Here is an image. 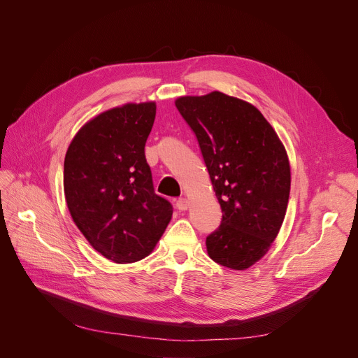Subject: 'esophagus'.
I'll use <instances>...</instances> for the list:
<instances>
[{
  "instance_id": "34e87169",
  "label": "esophagus",
  "mask_w": 358,
  "mask_h": 358,
  "mask_svg": "<svg viewBox=\"0 0 358 358\" xmlns=\"http://www.w3.org/2000/svg\"><path fill=\"white\" fill-rule=\"evenodd\" d=\"M176 206H177V208H178V210L184 211V210H187V208H188V206H189V201H188V199H185V197H181V199H178V200H177Z\"/></svg>"
}]
</instances>
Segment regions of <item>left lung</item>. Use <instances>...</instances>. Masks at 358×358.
Masks as SVG:
<instances>
[{"instance_id": "left-lung-1", "label": "left lung", "mask_w": 358, "mask_h": 358, "mask_svg": "<svg viewBox=\"0 0 358 358\" xmlns=\"http://www.w3.org/2000/svg\"><path fill=\"white\" fill-rule=\"evenodd\" d=\"M194 132L222 207L206 237L216 264L243 271L265 256L287 213L291 169L276 132L253 105L222 92L176 101Z\"/></svg>"}]
</instances>
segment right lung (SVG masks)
I'll return each mask as SVG.
<instances>
[{
  "label": "right lung",
  "instance_id": "obj_1",
  "mask_svg": "<svg viewBox=\"0 0 358 358\" xmlns=\"http://www.w3.org/2000/svg\"><path fill=\"white\" fill-rule=\"evenodd\" d=\"M155 103H128L98 115L71 141L64 196L87 242L115 264H132L155 248L173 216L155 194L145 142Z\"/></svg>",
  "mask_w": 358,
  "mask_h": 358
}]
</instances>
